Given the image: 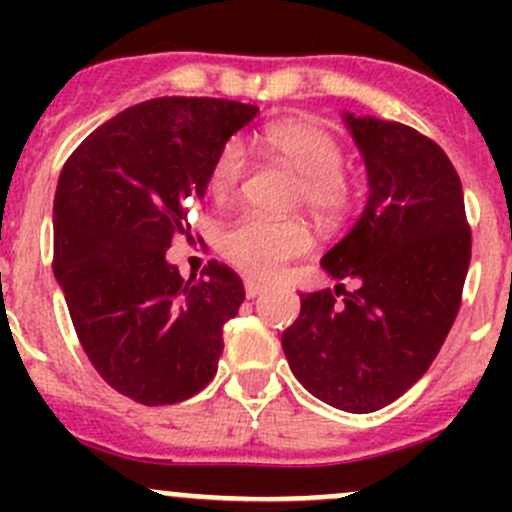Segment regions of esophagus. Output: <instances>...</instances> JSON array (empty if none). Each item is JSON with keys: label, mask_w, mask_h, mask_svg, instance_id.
<instances>
[{"label": "esophagus", "mask_w": 512, "mask_h": 512, "mask_svg": "<svg viewBox=\"0 0 512 512\" xmlns=\"http://www.w3.org/2000/svg\"><path fill=\"white\" fill-rule=\"evenodd\" d=\"M262 292H265V285H260V282H255V280H245V294H247V299L260 297Z\"/></svg>", "instance_id": "obj_1"}]
</instances>
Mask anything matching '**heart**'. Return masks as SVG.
Listing matches in <instances>:
<instances>
[{
  "label": "heart",
  "instance_id": "1",
  "mask_svg": "<svg viewBox=\"0 0 512 512\" xmlns=\"http://www.w3.org/2000/svg\"><path fill=\"white\" fill-rule=\"evenodd\" d=\"M262 143L297 173L294 203L304 205L322 223H337L354 200V183L342 170L344 148L329 128L314 121H282L267 126ZM245 175V148L227 141L208 173V188L215 198H227ZM312 247L309 230L299 220H270L262 215H242L227 225L220 250L242 272L270 280L294 257Z\"/></svg>",
  "mask_w": 512,
  "mask_h": 512
}]
</instances>
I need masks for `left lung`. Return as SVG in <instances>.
I'll use <instances>...</instances> for the list:
<instances>
[{
  "instance_id": "obj_1",
  "label": "left lung",
  "mask_w": 512,
  "mask_h": 512,
  "mask_svg": "<svg viewBox=\"0 0 512 512\" xmlns=\"http://www.w3.org/2000/svg\"><path fill=\"white\" fill-rule=\"evenodd\" d=\"M369 175V200L322 267L354 280L299 294L282 334L299 384L334 409L371 414L411 389L446 342L471 265V230L456 168L416 128L344 113Z\"/></svg>"
}]
</instances>
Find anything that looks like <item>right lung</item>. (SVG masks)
<instances>
[{
    "instance_id": "right-lung-1",
    "label": "right lung",
    "mask_w": 512,
    "mask_h": 512,
    "mask_svg": "<svg viewBox=\"0 0 512 512\" xmlns=\"http://www.w3.org/2000/svg\"><path fill=\"white\" fill-rule=\"evenodd\" d=\"M257 111L225 98H151L98 126L61 168L54 275L94 369L143 406L190 399L218 371L242 280L218 260L183 280L165 252L188 235L218 151Z\"/></svg>"
}]
</instances>
